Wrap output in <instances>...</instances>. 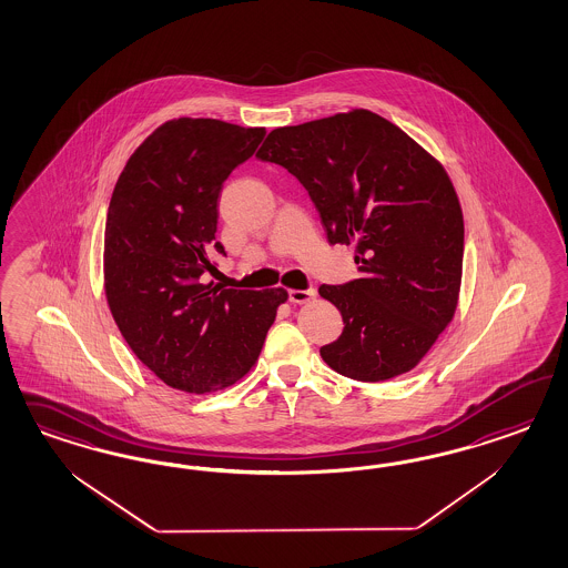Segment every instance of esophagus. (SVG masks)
Instances as JSON below:
<instances>
[{
	"label": "esophagus",
	"instance_id": "obj_1",
	"mask_svg": "<svg viewBox=\"0 0 568 568\" xmlns=\"http://www.w3.org/2000/svg\"><path fill=\"white\" fill-rule=\"evenodd\" d=\"M314 295H316V290H292L290 292V302L293 304H306L310 300H314Z\"/></svg>",
	"mask_w": 568,
	"mask_h": 568
}]
</instances>
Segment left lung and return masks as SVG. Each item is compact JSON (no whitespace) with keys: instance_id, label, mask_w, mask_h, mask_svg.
<instances>
[{"instance_id":"left-lung-1","label":"left lung","mask_w":568,"mask_h":568,"mask_svg":"<svg viewBox=\"0 0 568 568\" xmlns=\"http://www.w3.org/2000/svg\"><path fill=\"white\" fill-rule=\"evenodd\" d=\"M260 160L308 191L331 245H354L361 278L321 285L344 331L321 356L377 383L413 371L452 321L465 221L444 166L394 122L352 110L268 133Z\"/></svg>"}]
</instances>
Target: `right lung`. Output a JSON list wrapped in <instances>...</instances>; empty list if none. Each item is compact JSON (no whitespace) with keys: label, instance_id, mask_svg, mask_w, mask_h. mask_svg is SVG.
<instances>
[{"label":"right lung","instance_id":"1","mask_svg":"<svg viewBox=\"0 0 568 568\" xmlns=\"http://www.w3.org/2000/svg\"><path fill=\"white\" fill-rule=\"evenodd\" d=\"M266 135L214 119L158 126L121 172L108 206L103 281L124 342L155 377L187 394L237 383L258 361L285 290L204 283L226 176Z\"/></svg>","mask_w":568,"mask_h":568}]
</instances>
